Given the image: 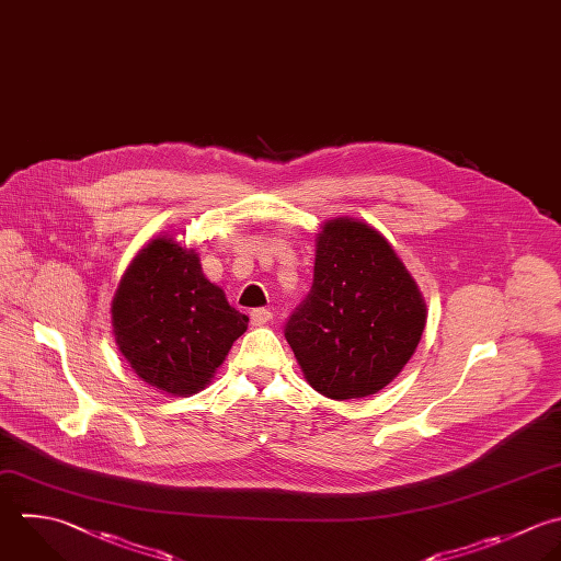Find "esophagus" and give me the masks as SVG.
<instances>
[{
    "label": "esophagus",
    "instance_id": "obj_1",
    "mask_svg": "<svg viewBox=\"0 0 561 561\" xmlns=\"http://www.w3.org/2000/svg\"><path fill=\"white\" fill-rule=\"evenodd\" d=\"M250 320L254 327H261V324H267L272 320V311L265 309V307H259V309H252L250 311Z\"/></svg>",
    "mask_w": 561,
    "mask_h": 561
}]
</instances>
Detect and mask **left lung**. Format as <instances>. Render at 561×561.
<instances>
[{"label": "left lung", "instance_id": "1", "mask_svg": "<svg viewBox=\"0 0 561 561\" xmlns=\"http://www.w3.org/2000/svg\"><path fill=\"white\" fill-rule=\"evenodd\" d=\"M425 300L368 224L331 219L316 239L313 285L285 324V337L313 390L359 399L388 386L425 329Z\"/></svg>", "mask_w": 561, "mask_h": 561}]
</instances>
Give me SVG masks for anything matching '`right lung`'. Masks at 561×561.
<instances>
[{
	"instance_id": "right-lung-1",
	"label": "right lung",
	"mask_w": 561,
	"mask_h": 561,
	"mask_svg": "<svg viewBox=\"0 0 561 561\" xmlns=\"http://www.w3.org/2000/svg\"><path fill=\"white\" fill-rule=\"evenodd\" d=\"M116 344L136 375L175 397L206 388L248 316L210 283L195 250L158 237L127 267L112 302Z\"/></svg>"
}]
</instances>
